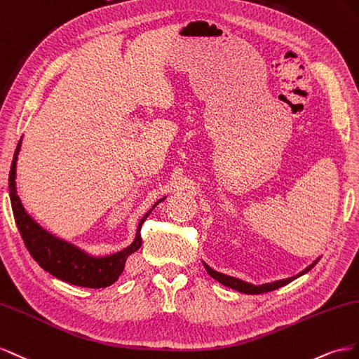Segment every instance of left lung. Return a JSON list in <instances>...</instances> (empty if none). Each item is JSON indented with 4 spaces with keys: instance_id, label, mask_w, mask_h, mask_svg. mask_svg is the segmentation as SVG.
<instances>
[{
    "instance_id": "8db88e82",
    "label": "left lung",
    "mask_w": 359,
    "mask_h": 359,
    "mask_svg": "<svg viewBox=\"0 0 359 359\" xmlns=\"http://www.w3.org/2000/svg\"><path fill=\"white\" fill-rule=\"evenodd\" d=\"M319 260H320V257H317L310 266H306L304 271H301L299 273L290 276V278H284V280H278V281H273V283H264V284H259V285H255V284L247 283V281H243V280L234 278V276H230V275H225V273H221L218 271H215V269L210 268V266L206 262H203V264H204V268H206L208 273L212 276V278H215L218 283H221L224 285H227V287H230L233 290H238L241 293H247V294H260V293H266V292H272L275 289H280V287H283V285L292 283L296 278H299L301 275L311 271Z\"/></svg>"
}]
</instances>
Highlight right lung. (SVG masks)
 I'll use <instances>...</instances> for the list:
<instances>
[{
	"instance_id": "right-lung-1",
	"label": "right lung",
	"mask_w": 359,
	"mask_h": 359,
	"mask_svg": "<svg viewBox=\"0 0 359 359\" xmlns=\"http://www.w3.org/2000/svg\"><path fill=\"white\" fill-rule=\"evenodd\" d=\"M20 146H22V138L18 142L12 167H10L8 191L16 225L32 257L39 263L40 268H43L46 272L54 275L55 278L69 284L88 289H104L116 283L123 269H125L126 259L141 247L140 230L142 222L147 219L151 210L167 197L158 200L151 209L144 213V217L140 219L135 239L126 248L107 255H93L76 247L75 243L49 233L25 210L16 191V167Z\"/></svg>"
}]
</instances>
